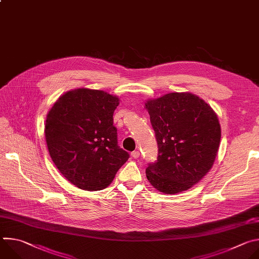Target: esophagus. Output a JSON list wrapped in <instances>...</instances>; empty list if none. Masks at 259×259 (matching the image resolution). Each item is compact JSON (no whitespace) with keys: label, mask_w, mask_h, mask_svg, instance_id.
<instances>
[{"label":"esophagus","mask_w":259,"mask_h":259,"mask_svg":"<svg viewBox=\"0 0 259 259\" xmlns=\"http://www.w3.org/2000/svg\"><path fill=\"white\" fill-rule=\"evenodd\" d=\"M131 156H132V158H134V159H138L139 156H140V153H139L138 151H134V152H132Z\"/></svg>","instance_id":"1"}]
</instances>
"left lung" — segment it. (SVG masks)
I'll list each match as a JSON object with an SVG mask.
<instances>
[{
    "label": "left lung",
    "instance_id": "obj_1",
    "mask_svg": "<svg viewBox=\"0 0 259 259\" xmlns=\"http://www.w3.org/2000/svg\"><path fill=\"white\" fill-rule=\"evenodd\" d=\"M158 142V158L145 170L152 186L177 194L198 183L211 169L221 129L209 104L195 94L174 92L145 102Z\"/></svg>",
    "mask_w": 259,
    "mask_h": 259
}]
</instances>
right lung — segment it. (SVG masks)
I'll list each match as a JSON object with an SVG mask.
<instances>
[{
  "label": "right lung",
  "instance_id": "obj_1",
  "mask_svg": "<svg viewBox=\"0 0 259 259\" xmlns=\"http://www.w3.org/2000/svg\"><path fill=\"white\" fill-rule=\"evenodd\" d=\"M119 98L79 88L61 95L45 124L48 151L60 173L85 191L109 186L129 154L118 145L114 112Z\"/></svg>",
  "mask_w": 259,
  "mask_h": 259
}]
</instances>
